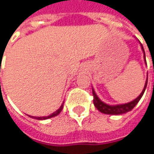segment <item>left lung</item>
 Wrapping results in <instances>:
<instances>
[{
    "label": "left lung",
    "instance_id": "1",
    "mask_svg": "<svg viewBox=\"0 0 154 154\" xmlns=\"http://www.w3.org/2000/svg\"><path fill=\"white\" fill-rule=\"evenodd\" d=\"M140 46H141V49L142 51L144 53V60H145V63L146 64V55H145V50L144 48L142 46V44L140 43ZM147 85V79L146 81V84L144 86V89L142 91V92L140 93V96L138 97H136L134 100H132L129 103H125V104H114V105H111V104H105L104 102H103L97 95L96 94L94 89L92 88V94H93V104L95 105V107L100 112L104 113V114H109V115H120V114H124V113L128 112L131 111L135 105L139 103V101L140 100V98L142 97V96L144 94L145 91H146V88Z\"/></svg>",
    "mask_w": 154,
    "mask_h": 154
}]
</instances>
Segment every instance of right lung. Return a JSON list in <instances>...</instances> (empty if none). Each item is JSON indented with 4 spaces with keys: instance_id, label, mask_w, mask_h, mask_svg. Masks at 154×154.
<instances>
[{
    "instance_id": "obj_1",
    "label": "right lung",
    "mask_w": 154,
    "mask_h": 154,
    "mask_svg": "<svg viewBox=\"0 0 154 154\" xmlns=\"http://www.w3.org/2000/svg\"><path fill=\"white\" fill-rule=\"evenodd\" d=\"M63 108V104H62V105L60 106V108H59L58 110H57L55 112L51 113L50 115L47 116V117H34V116H29V117H31V118H33V119H38V120H44V119H50V118H53V117H56V116H57L59 113L62 112Z\"/></svg>"
}]
</instances>
